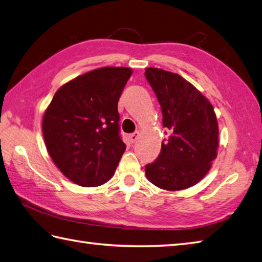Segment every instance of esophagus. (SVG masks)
Instances as JSON below:
<instances>
[{"instance_id": "34e87169", "label": "esophagus", "mask_w": 262, "mask_h": 262, "mask_svg": "<svg viewBox=\"0 0 262 262\" xmlns=\"http://www.w3.org/2000/svg\"><path fill=\"white\" fill-rule=\"evenodd\" d=\"M130 141L133 143V142H136L137 140H138V138H139V132H135V133H132V135H130Z\"/></svg>"}]
</instances>
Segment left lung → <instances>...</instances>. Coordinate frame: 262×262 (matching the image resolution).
Returning <instances> with one entry per match:
<instances>
[{
    "instance_id": "obj_1",
    "label": "left lung",
    "mask_w": 262,
    "mask_h": 262,
    "mask_svg": "<svg viewBox=\"0 0 262 262\" xmlns=\"http://www.w3.org/2000/svg\"><path fill=\"white\" fill-rule=\"evenodd\" d=\"M145 76L170 133L156 161L146 165V176L163 190L188 189L205 178L217 157L216 114L210 101L179 74L147 68Z\"/></svg>"
}]
</instances>
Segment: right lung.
<instances>
[{"instance_id": "add662e5", "label": "right lung", "mask_w": 262, "mask_h": 262, "mask_svg": "<svg viewBox=\"0 0 262 262\" xmlns=\"http://www.w3.org/2000/svg\"><path fill=\"white\" fill-rule=\"evenodd\" d=\"M130 68L106 67L72 79L57 90L42 117L52 161L81 186H98L114 175L125 150L117 103Z\"/></svg>"}]
</instances>
